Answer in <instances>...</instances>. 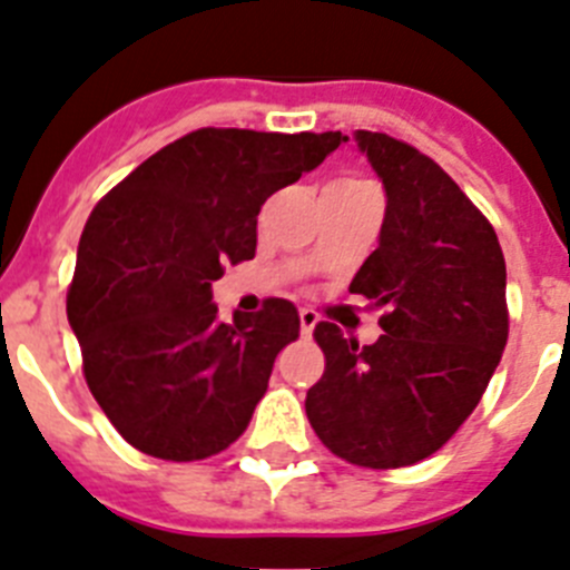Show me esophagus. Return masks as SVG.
I'll return each mask as SVG.
<instances>
[{
  "instance_id": "34e87169",
  "label": "esophagus",
  "mask_w": 570,
  "mask_h": 570,
  "mask_svg": "<svg viewBox=\"0 0 570 570\" xmlns=\"http://www.w3.org/2000/svg\"><path fill=\"white\" fill-rule=\"evenodd\" d=\"M301 333L304 335H313L315 324H318V315L313 313V309H301Z\"/></svg>"
}]
</instances>
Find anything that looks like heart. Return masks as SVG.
Returning a JSON list of instances; mask_svg holds the SVG:
<instances>
[{"label": "heart", "mask_w": 570, "mask_h": 570, "mask_svg": "<svg viewBox=\"0 0 570 570\" xmlns=\"http://www.w3.org/2000/svg\"><path fill=\"white\" fill-rule=\"evenodd\" d=\"M335 186H370V183L367 180H353V177H350V180H338Z\"/></svg>", "instance_id": "heart-1"}]
</instances>
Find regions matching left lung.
Masks as SVG:
<instances>
[{
    "instance_id": "left-lung-1",
    "label": "left lung",
    "mask_w": 570,
    "mask_h": 570,
    "mask_svg": "<svg viewBox=\"0 0 570 570\" xmlns=\"http://www.w3.org/2000/svg\"><path fill=\"white\" fill-rule=\"evenodd\" d=\"M387 191L379 249L350 292L384 306L375 344L315 324L326 367L306 419L335 456L407 468L433 456L482 399L508 344L504 255L488 217L439 163L379 131H355Z\"/></svg>"
}]
</instances>
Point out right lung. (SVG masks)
<instances>
[{
	"label": "right lung",
	"instance_id": "obj_1",
	"mask_svg": "<svg viewBox=\"0 0 570 570\" xmlns=\"http://www.w3.org/2000/svg\"><path fill=\"white\" fill-rule=\"evenodd\" d=\"M341 131L197 128L117 183L88 217L68 321L82 373L131 448L195 462L229 448L264 399L298 309L269 298L217 318L212 284L255 257L266 197L313 171Z\"/></svg>",
	"mask_w": 570,
	"mask_h": 570
}]
</instances>
